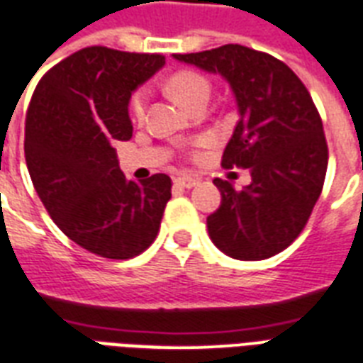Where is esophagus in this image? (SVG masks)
Wrapping results in <instances>:
<instances>
[{
    "instance_id": "34e87169",
    "label": "esophagus",
    "mask_w": 363,
    "mask_h": 363,
    "mask_svg": "<svg viewBox=\"0 0 363 363\" xmlns=\"http://www.w3.org/2000/svg\"><path fill=\"white\" fill-rule=\"evenodd\" d=\"M199 184L195 178H189V176H179V178H176V185H179V187H184V189H191V187H195V185Z\"/></svg>"
}]
</instances>
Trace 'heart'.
Masks as SVG:
<instances>
[{
    "label": "heart",
    "instance_id": "1",
    "mask_svg": "<svg viewBox=\"0 0 363 363\" xmlns=\"http://www.w3.org/2000/svg\"><path fill=\"white\" fill-rule=\"evenodd\" d=\"M168 91L178 98L179 102L189 109H196L199 106H206L208 98L212 94L210 81L199 72L193 69H182L168 79ZM147 102H150V92L145 86H140L132 92L128 100V113L136 123H142L147 113Z\"/></svg>",
    "mask_w": 363,
    "mask_h": 363
}]
</instances>
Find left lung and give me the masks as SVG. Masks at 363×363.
I'll return each instance as SVG.
<instances>
[{"label":"left lung","mask_w":363,"mask_h":363,"mask_svg":"<svg viewBox=\"0 0 363 363\" xmlns=\"http://www.w3.org/2000/svg\"><path fill=\"white\" fill-rule=\"evenodd\" d=\"M174 58L229 81L240 119L221 167L252 172L242 191L213 179L221 204L208 216V235L233 259L280 254L307 225L328 170V142L307 86L282 60L244 45Z\"/></svg>","instance_id":"1"}]
</instances>
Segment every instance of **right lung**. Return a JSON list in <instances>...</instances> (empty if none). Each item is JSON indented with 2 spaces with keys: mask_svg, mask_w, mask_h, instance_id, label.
<instances>
[{
  "mask_svg": "<svg viewBox=\"0 0 363 363\" xmlns=\"http://www.w3.org/2000/svg\"><path fill=\"white\" fill-rule=\"evenodd\" d=\"M162 66L157 52L85 47L50 67L28 106L33 187L58 229L100 257L130 259L150 248L172 196L167 174L126 179L113 147L132 138V91Z\"/></svg>",
  "mask_w": 363,
  "mask_h": 363,
  "instance_id": "obj_1",
  "label": "right lung"
}]
</instances>
